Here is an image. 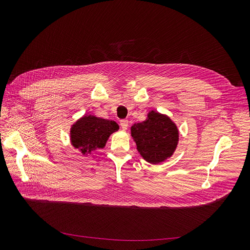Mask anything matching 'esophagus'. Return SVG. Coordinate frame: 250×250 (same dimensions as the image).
Wrapping results in <instances>:
<instances>
[{"label": "esophagus", "mask_w": 250, "mask_h": 250, "mask_svg": "<svg viewBox=\"0 0 250 250\" xmlns=\"http://www.w3.org/2000/svg\"><path fill=\"white\" fill-rule=\"evenodd\" d=\"M120 125H121V128H122L123 130H126L128 128V121L127 120H121Z\"/></svg>", "instance_id": "34e87169"}]
</instances>
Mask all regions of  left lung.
Here are the masks:
<instances>
[{
    "mask_svg": "<svg viewBox=\"0 0 250 250\" xmlns=\"http://www.w3.org/2000/svg\"><path fill=\"white\" fill-rule=\"evenodd\" d=\"M130 131L138 152L149 164L157 165L167 161L178 145L177 125L169 116L156 110H150L147 119L134 123Z\"/></svg>",
    "mask_w": 250,
    "mask_h": 250,
    "instance_id": "1",
    "label": "left lung"
}]
</instances>
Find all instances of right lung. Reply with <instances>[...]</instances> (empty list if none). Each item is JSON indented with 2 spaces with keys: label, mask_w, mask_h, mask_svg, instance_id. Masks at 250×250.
Returning <instances> with one entry per match:
<instances>
[{
  "label": "right lung",
  "mask_w": 250,
  "mask_h": 250,
  "mask_svg": "<svg viewBox=\"0 0 250 250\" xmlns=\"http://www.w3.org/2000/svg\"><path fill=\"white\" fill-rule=\"evenodd\" d=\"M115 121L98 118L94 115H83L70 128V142L74 149L87 156L106 145L110 134L119 130Z\"/></svg>",
  "instance_id": "right-lung-1"
}]
</instances>
